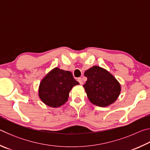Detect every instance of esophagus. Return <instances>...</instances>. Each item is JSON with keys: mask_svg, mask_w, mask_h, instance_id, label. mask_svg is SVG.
<instances>
[{"mask_svg": "<svg viewBox=\"0 0 150 150\" xmlns=\"http://www.w3.org/2000/svg\"><path fill=\"white\" fill-rule=\"evenodd\" d=\"M77 81H78V82L80 83V85H83V81L82 78H78L77 79Z\"/></svg>", "mask_w": 150, "mask_h": 150, "instance_id": "esophagus-1", "label": "esophagus"}]
</instances>
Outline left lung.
I'll return each mask as SVG.
<instances>
[{
    "mask_svg": "<svg viewBox=\"0 0 150 150\" xmlns=\"http://www.w3.org/2000/svg\"><path fill=\"white\" fill-rule=\"evenodd\" d=\"M84 75L87 80L83 87L91 103L105 107L115 102L120 95L121 86L110 72L99 66H93Z\"/></svg>",
    "mask_w": 150,
    "mask_h": 150,
    "instance_id": "obj_1",
    "label": "left lung"
}]
</instances>
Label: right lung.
<instances>
[{
	"label": "right lung",
	"instance_id": "right-lung-1",
	"mask_svg": "<svg viewBox=\"0 0 150 150\" xmlns=\"http://www.w3.org/2000/svg\"><path fill=\"white\" fill-rule=\"evenodd\" d=\"M77 85L79 83L70 71L55 67L40 82L39 97L48 106L59 107L67 102L70 91Z\"/></svg>",
	"mask_w": 150,
	"mask_h": 150
}]
</instances>
